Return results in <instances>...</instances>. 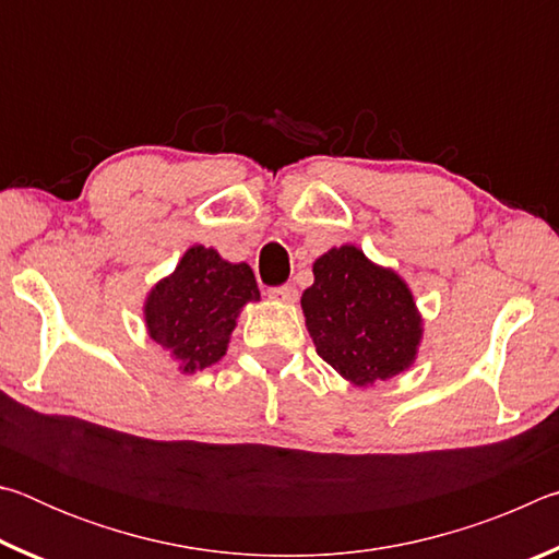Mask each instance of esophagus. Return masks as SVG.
I'll return each mask as SVG.
<instances>
[{
	"mask_svg": "<svg viewBox=\"0 0 559 559\" xmlns=\"http://www.w3.org/2000/svg\"><path fill=\"white\" fill-rule=\"evenodd\" d=\"M271 298H276V300H281V302H296V298H298V290H296V286H278V288H271Z\"/></svg>",
	"mask_w": 559,
	"mask_h": 559,
	"instance_id": "34e87169",
	"label": "esophagus"
}]
</instances>
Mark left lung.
<instances>
[{
  "mask_svg": "<svg viewBox=\"0 0 559 559\" xmlns=\"http://www.w3.org/2000/svg\"><path fill=\"white\" fill-rule=\"evenodd\" d=\"M313 276L300 306L318 355L335 372L367 386L412 367L421 316L394 271L374 266L357 246H340L313 263Z\"/></svg>",
  "mask_w": 559,
  "mask_h": 559,
  "instance_id": "8db88e82",
  "label": "left lung"
}]
</instances>
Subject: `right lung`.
I'll use <instances>...</instances> for the list:
<instances>
[{"mask_svg":"<svg viewBox=\"0 0 559 559\" xmlns=\"http://www.w3.org/2000/svg\"><path fill=\"white\" fill-rule=\"evenodd\" d=\"M246 263L224 261L214 249L192 246L145 302L147 333L173 353L182 372L204 370L226 355L239 310L259 300Z\"/></svg>","mask_w":559,"mask_h":559,"instance_id":"add662e5","label":"right lung"}]
</instances>
